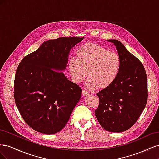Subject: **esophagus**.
<instances>
[{
    "mask_svg": "<svg viewBox=\"0 0 159 159\" xmlns=\"http://www.w3.org/2000/svg\"><path fill=\"white\" fill-rule=\"evenodd\" d=\"M82 95H83L84 96H87V95H89V93L87 91H85V90L83 89V90H82Z\"/></svg>",
    "mask_w": 159,
    "mask_h": 159,
    "instance_id": "1",
    "label": "esophagus"
}]
</instances>
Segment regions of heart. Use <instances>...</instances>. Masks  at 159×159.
Wrapping results in <instances>:
<instances>
[{"label":"heart","instance_id":"b5f03b06","mask_svg":"<svg viewBox=\"0 0 159 159\" xmlns=\"http://www.w3.org/2000/svg\"><path fill=\"white\" fill-rule=\"evenodd\" d=\"M120 68L121 60L117 53L93 43L81 46L76 52V59L71 57L68 62L72 81L80 83L86 75L85 85L91 90L109 86L116 79Z\"/></svg>","mask_w":159,"mask_h":159}]
</instances>
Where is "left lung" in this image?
I'll return each mask as SVG.
<instances>
[{"mask_svg":"<svg viewBox=\"0 0 159 159\" xmlns=\"http://www.w3.org/2000/svg\"><path fill=\"white\" fill-rule=\"evenodd\" d=\"M112 42L121 60V68L113 82L97 93L99 105L95 117L104 129L120 133L136 123L147 102V78L141 62L122 43Z\"/></svg>","mask_w":159,"mask_h":159,"instance_id":"obj_1","label":"left lung"}]
</instances>
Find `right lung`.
<instances>
[{"label":"right lung","instance_id":"1","mask_svg":"<svg viewBox=\"0 0 159 159\" xmlns=\"http://www.w3.org/2000/svg\"><path fill=\"white\" fill-rule=\"evenodd\" d=\"M83 39L61 37L45 41L18 65L14 99L22 118L35 131L47 134L61 131L80 101L81 89L61 71L71 49Z\"/></svg>","mask_w":159,"mask_h":159}]
</instances>
